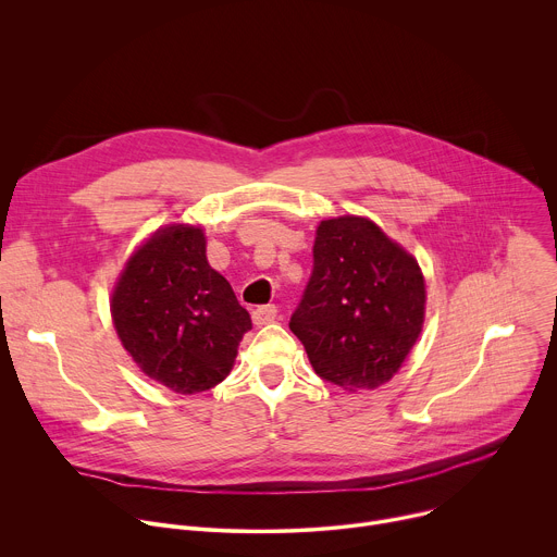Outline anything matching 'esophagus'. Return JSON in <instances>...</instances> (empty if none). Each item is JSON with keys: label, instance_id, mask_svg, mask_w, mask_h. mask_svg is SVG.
I'll return each instance as SVG.
<instances>
[{"label": "esophagus", "instance_id": "1", "mask_svg": "<svg viewBox=\"0 0 557 557\" xmlns=\"http://www.w3.org/2000/svg\"><path fill=\"white\" fill-rule=\"evenodd\" d=\"M275 318H277V307H275V305H267V307L252 309V322H256L258 326L271 324V322H275Z\"/></svg>", "mask_w": 557, "mask_h": 557}]
</instances>
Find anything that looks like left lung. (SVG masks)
<instances>
[{"mask_svg": "<svg viewBox=\"0 0 557 557\" xmlns=\"http://www.w3.org/2000/svg\"><path fill=\"white\" fill-rule=\"evenodd\" d=\"M424 277L407 250L364 218L324 220L313 273L290 315L315 373L342 388H375L409 356L424 322Z\"/></svg>", "mask_w": 557, "mask_h": 557, "instance_id": "8db88e82", "label": "left lung"}]
</instances>
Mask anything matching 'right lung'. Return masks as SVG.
I'll use <instances>...</instances> for the list:
<instances>
[{
    "mask_svg": "<svg viewBox=\"0 0 557 557\" xmlns=\"http://www.w3.org/2000/svg\"><path fill=\"white\" fill-rule=\"evenodd\" d=\"M111 311L137 367L184 395L220 384L252 326L231 284L211 269L205 233L180 224L158 231L128 260Z\"/></svg>",
    "mask_w": 557,
    "mask_h": 557,
    "instance_id": "right-lung-1",
    "label": "right lung"
}]
</instances>
